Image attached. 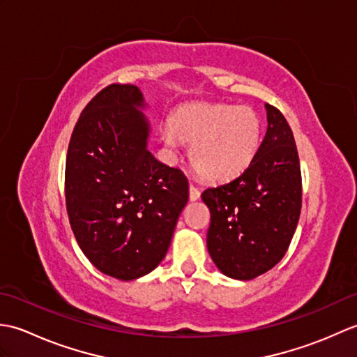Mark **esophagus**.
I'll use <instances>...</instances> for the list:
<instances>
[{
    "mask_svg": "<svg viewBox=\"0 0 357 357\" xmlns=\"http://www.w3.org/2000/svg\"><path fill=\"white\" fill-rule=\"evenodd\" d=\"M201 198V192L198 187H195L193 184L190 185V201H198Z\"/></svg>",
    "mask_w": 357,
    "mask_h": 357,
    "instance_id": "1",
    "label": "esophagus"
}]
</instances>
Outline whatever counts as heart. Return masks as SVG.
Listing matches in <instances>:
<instances>
[{"mask_svg": "<svg viewBox=\"0 0 357 357\" xmlns=\"http://www.w3.org/2000/svg\"><path fill=\"white\" fill-rule=\"evenodd\" d=\"M164 142L190 144L188 158L202 179L222 183L244 172L259 147L261 119L248 105L196 102L173 112Z\"/></svg>", "mask_w": 357, "mask_h": 357, "instance_id": "1", "label": "heart"}]
</instances>
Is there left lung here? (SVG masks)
<instances>
[{
    "instance_id": "left-lung-1",
    "label": "left lung",
    "mask_w": 357,
    "mask_h": 357,
    "mask_svg": "<svg viewBox=\"0 0 357 357\" xmlns=\"http://www.w3.org/2000/svg\"><path fill=\"white\" fill-rule=\"evenodd\" d=\"M267 109V132L253 161L230 183L207 188V248L225 276L250 280L287 253L299 221L302 178L293 132L276 107Z\"/></svg>"
}]
</instances>
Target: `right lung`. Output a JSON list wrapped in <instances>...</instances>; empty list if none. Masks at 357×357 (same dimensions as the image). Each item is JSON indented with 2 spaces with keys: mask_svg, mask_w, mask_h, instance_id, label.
<instances>
[{
  "mask_svg": "<svg viewBox=\"0 0 357 357\" xmlns=\"http://www.w3.org/2000/svg\"><path fill=\"white\" fill-rule=\"evenodd\" d=\"M141 90L110 84L73 128L66 159V207L82 253L104 275L133 280L164 259L188 183L147 150Z\"/></svg>",
  "mask_w": 357,
  "mask_h": 357,
  "instance_id": "obj_1",
  "label": "right lung"
}]
</instances>
